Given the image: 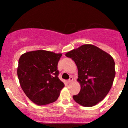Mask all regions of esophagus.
Segmentation results:
<instances>
[{
    "mask_svg": "<svg viewBox=\"0 0 128 128\" xmlns=\"http://www.w3.org/2000/svg\"><path fill=\"white\" fill-rule=\"evenodd\" d=\"M73 80H74V78H73V77H72V76H71L70 78H69V80H68V82H72Z\"/></svg>",
    "mask_w": 128,
    "mask_h": 128,
    "instance_id": "1",
    "label": "esophagus"
}]
</instances>
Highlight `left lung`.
<instances>
[{
	"instance_id": "8db88e82",
	"label": "left lung",
	"mask_w": 128,
	"mask_h": 128,
	"mask_svg": "<svg viewBox=\"0 0 128 128\" xmlns=\"http://www.w3.org/2000/svg\"><path fill=\"white\" fill-rule=\"evenodd\" d=\"M78 68L81 85L74 100L81 106L91 107L102 102L109 93L116 75L115 62L109 54L91 44H85L67 52Z\"/></svg>"
}]
</instances>
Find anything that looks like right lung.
Returning a JSON list of instances; mask_svg holds the SVG:
<instances>
[{
    "instance_id": "right-lung-1",
    "label": "right lung",
    "mask_w": 128,
    "mask_h": 128,
    "mask_svg": "<svg viewBox=\"0 0 128 128\" xmlns=\"http://www.w3.org/2000/svg\"><path fill=\"white\" fill-rule=\"evenodd\" d=\"M61 53L36 50L22 54L19 60L18 76L25 95L38 105L57 100L64 84L59 79L58 63Z\"/></svg>"
}]
</instances>
